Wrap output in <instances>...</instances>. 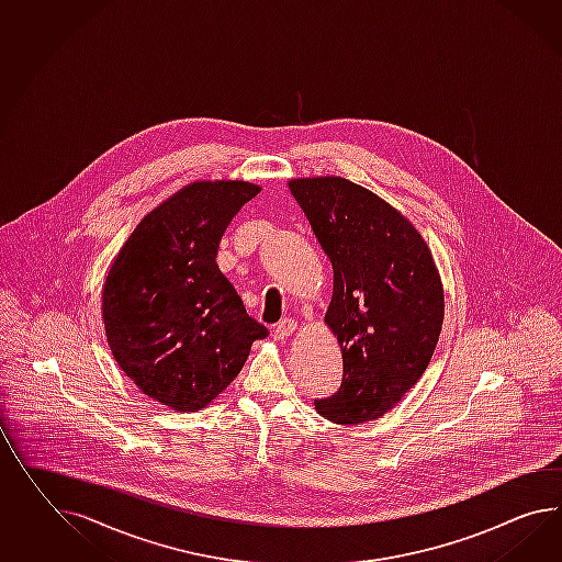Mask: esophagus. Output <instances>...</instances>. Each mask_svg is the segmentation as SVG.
<instances>
[{
	"mask_svg": "<svg viewBox=\"0 0 562 562\" xmlns=\"http://www.w3.org/2000/svg\"><path fill=\"white\" fill-rule=\"evenodd\" d=\"M295 328H297V322H293V319L285 317L283 322H279V324L274 326V340H288L289 336L295 331Z\"/></svg>",
	"mask_w": 562,
	"mask_h": 562,
	"instance_id": "34e87169",
	"label": "esophagus"
}]
</instances>
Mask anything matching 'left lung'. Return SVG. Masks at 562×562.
<instances>
[{
    "label": "left lung",
    "instance_id": "8db88e82",
    "mask_svg": "<svg viewBox=\"0 0 562 562\" xmlns=\"http://www.w3.org/2000/svg\"><path fill=\"white\" fill-rule=\"evenodd\" d=\"M334 285L324 322L342 350V385L316 403L342 426L387 414L428 369L445 319V288L416 226L373 191L345 177L289 181Z\"/></svg>",
    "mask_w": 562,
    "mask_h": 562
}]
</instances>
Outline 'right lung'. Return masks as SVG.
Segmentation results:
<instances>
[{
	"mask_svg": "<svg viewBox=\"0 0 562 562\" xmlns=\"http://www.w3.org/2000/svg\"><path fill=\"white\" fill-rule=\"evenodd\" d=\"M257 193L248 181L189 183L138 222L105 274L101 317L115 362L175 412L216 400L267 336L216 265L224 231Z\"/></svg>",
	"mask_w": 562,
	"mask_h": 562,
	"instance_id": "1",
	"label": "right lung"
}]
</instances>
